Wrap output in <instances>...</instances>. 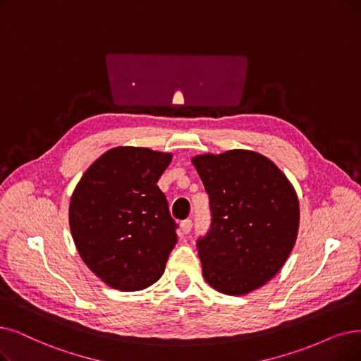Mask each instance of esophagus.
<instances>
[{
	"mask_svg": "<svg viewBox=\"0 0 361 361\" xmlns=\"http://www.w3.org/2000/svg\"><path fill=\"white\" fill-rule=\"evenodd\" d=\"M191 228H192V221L191 219H185V221L180 222V231L183 234H188Z\"/></svg>",
	"mask_w": 361,
	"mask_h": 361,
	"instance_id": "esophagus-1",
	"label": "esophagus"
}]
</instances>
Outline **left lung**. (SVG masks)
Returning <instances> with one entry per match:
<instances>
[{"label":"left lung","instance_id":"obj_1","mask_svg":"<svg viewBox=\"0 0 361 361\" xmlns=\"http://www.w3.org/2000/svg\"><path fill=\"white\" fill-rule=\"evenodd\" d=\"M209 194L212 224L197 240L204 280L221 293L246 295L269 281L289 257L299 201L283 171L246 149L192 158Z\"/></svg>","mask_w":361,"mask_h":361}]
</instances>
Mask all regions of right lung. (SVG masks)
Returning a JSON list of instances; mask_svg holds the SVG:
<instances>
[{"mask_svg":"<svg viewBox=\"0 0 361 361\" xmlns=\"http://www.w3.org/2000/svg\"><path fill=\"white\" fill-rule=\"evenodd\" d=\"M171 154L118 147L85 170L71 197L69 226L77 250L112 289H147L163 276L178 241L158 179Z\"/></svg>","mask_w":361,"mask_h":361,"instance_id":"obj_1","label":"right lung"}]
</instances>
